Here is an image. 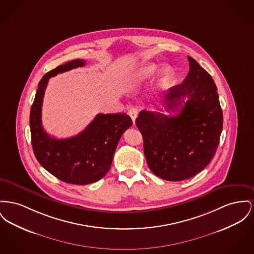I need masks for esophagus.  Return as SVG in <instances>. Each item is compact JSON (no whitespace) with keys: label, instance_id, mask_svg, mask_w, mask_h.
Segmentation results:
<instances>
[{"label":"esophagus","instance_id":"obj_1","mask_svg":"<svg viewBox=\"0 0 254 254\" xmlns=\"http://www.w3.org/2000/svg\"><path fill=\"white\" fill-rule=\"evenodd\" d=\"M128 115L130 116V118L132 119V122H133V124H135V120L137 118V115H138V109L136 108V107H130L129 109H128Z\"/></svg>","mask_w":254,"mask_h":254}]
</instances>
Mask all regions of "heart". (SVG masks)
I'll return each mask as SVG.
<instances>
[{"instance_id":"heart-1","label":"heart","mask_w":254,"mask_h":254,"mask_svg":"<svg viewBox=\"0 0 254 254\" xmlns=\"http://www.w3.org/2000/svg\"><path fill=\"white\" fill-rule=\"evenodd\" d=\"M160 65L154 62H144L133 68L126 77V84L128 88L135 89L142 86L159 70ZM174 77V70L171 66H166L159 76V86L166 87Z\"/></svg>"}]
</instances>
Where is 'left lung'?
<instances>
[{
  "instance_id": "obj_1",
  "label": "left lung",
  "mask_w": 254,
  "mask_h": 254,
  "mask_svg": "<svg viewBox=\"0 0 254 254\" xmlns=\"http://www.w3.org/2000/svg\"><path fill=\"white\" fill-rule=\"evenodd\" d=\"M188 60V75L165 96L167 111L177 115L142 110L135 121L150 171L169 181L191 179L203 170L216 153L223 130L217 86L194 59Z\"/></svg>"
}]
</instances>
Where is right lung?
Here are the masks:
<instances>
[{
  "instance_id": "right-lung-1",
  "label": "right lung",
  "mask_w": 254,
  "mask_h": 254,
  "mask_svg": "<svg viewBox=\"0 0 254 254\" xmlns=\"http://www.w3.org/2000/svg\"><path fill=\"white\" fill-rule=\"evenodd\" d=\"M85 65V60H71L48 72L38 83L30 108L31 145L37 161L63 182L86 185L103 179L110 170L120 138L131 127L126 113L98 114L80 133L57 139L43 128L41 111L49 78Z\"/></svg>"
}]
</instances>
